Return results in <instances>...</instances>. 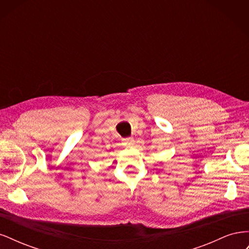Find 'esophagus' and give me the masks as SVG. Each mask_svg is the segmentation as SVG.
Wrapping results in <instances>:
<instances>
[{
    "instance_id": "34e87169",
    "label": "esophagus",
    "mask_w": 249,
    "mask_h": 249,
    "mask_svg": "<svg viewBox=\"0 0 249 249\" xmlns=\"http://www.w3.org/2000/svg\"><path fill=\"white\" fill-rule=\"evenodd\" d=\"M124 142H125V144H127V145H131V144H133L134 138H133V137H127V138H124Z\"/></svg>"
}]
</instances>
